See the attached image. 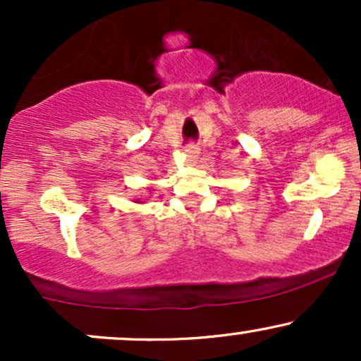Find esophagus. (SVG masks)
<instances>
[{
    "label": "esophagus",
    "mask_w": 361,
    "mask_h": 361,
    "mask_svg": "<svg viewBox=\"0 0 361 361\" xmlns=\"http://www.w3.org/2000/svg\"><path fill=\"white\" fill-rule=\"evenodd\" d=\"M198 152H200V149L195 146V144H190V146H186V149H185L186 159H188L190 163H195L198 157Z\"/></svg>",
    "instance_id": "34e87169"
}]
</instances>
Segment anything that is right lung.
Segmentation results:
<instances>
[{
  "instance_id": "add662e5",
  "label": "right lung",
  "mask_w": 361,
  "mask_h": 361,
  "mask_svg": "<svg viewBox=\"0 0 361 361\" xmlns=\"http://www.w3.org/2000/svg\"><path fill=\"white\" fill-rule=\"evenodd\" d=\"M137 202H139V200H137Z\"/></svg>"
}]
</instances>
